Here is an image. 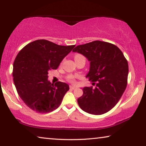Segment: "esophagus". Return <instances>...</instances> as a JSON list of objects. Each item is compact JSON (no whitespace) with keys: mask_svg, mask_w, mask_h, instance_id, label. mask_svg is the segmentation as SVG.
<instances>
[{"mask_svg":"<svg viewBox=\"0 0 146 146\" xmlns=\"http://www.w3.org/2000/svg\"><path fill=\"white\" fill-rule=\"evenodd\" d=\"M70 89H71V90H74V89L76 88L75 86H70Z\"/></svg>","mask_w":146,"mask_h":146,"instance_id":"34e87169","label":"esophagus"}]
</instances>
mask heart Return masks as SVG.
<instances>
[{
    "instance_id": "obj_1",
    "label": "heart",
    "mask_w": 146,
    "mask_h": 146,
    "mask_svg": "<svg viewBox=\"0 0 146 146\" xmlns=\"http://www.w3.org/2000/svg\"><path fill=\"white\" fill-rule=\"evenodd\" d=\"M82 55H80V54H76V55H75V56H74V58H75V59H77V58H80V57H82ZM70 80H71V81H73V78L71 77H70Z\"/></svg>"
}]
</instances>
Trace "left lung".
<instances>
[{
  "label": "left lung",
  "instance_id": "1",
  "mask_svg": "<svg viewBox=\"0 0 146 146\" xmlns=\"http://www.w3.org/2000/svg\"><path fill=\"white\" fill-rule=\"evenodd\" d=\"M73 52L85 56L90 62L86 76L97 82L96 87H84L77 99L85 112L96 115L108 112L117 104L127 86L128 63L117 46L96 40L75 47Z\"/></svg>",
  "mask_w": 146,
  "mask_h": 146
}]
</instances>
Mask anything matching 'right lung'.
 <instances>
[{"label":"right lung","mask_w":146,"mask_h":146,"mask_svg":"<svg viewBox=\"0 0 146 146\" xmlns=\"http://www.w3.org/2000/svg\"><path fill=\"white\" fill-rule=\"evenodd\" d=\"M73 46H59L46 40H37L24 47L13 63V82L19 97L32 110L49 113L60 106L68 84H51L48 72L56 70Z\"/></svg>","instance_id":"add662e5"}]
</instances>
